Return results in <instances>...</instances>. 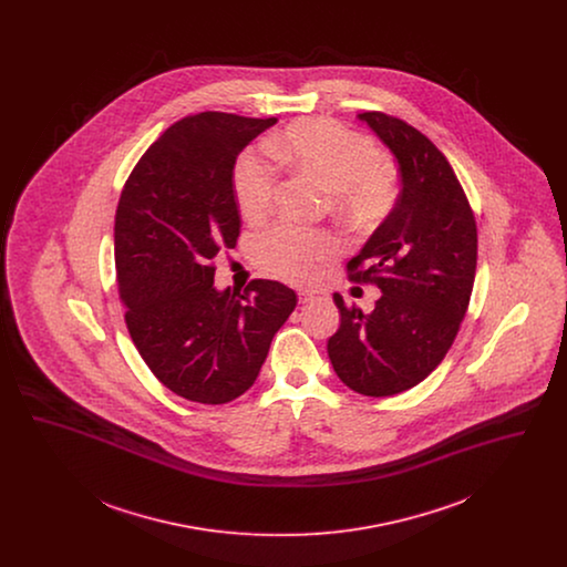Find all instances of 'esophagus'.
I'll list each match as a JSON object with an SVG mask.
<instances>
[{
    "mask_svg": "<svg viewBox=\"0 0 567 567\" xmlns=\"http://www.w3.org/2000/svg\"><path fill=\"white\" fill-rule=\"evenodd\" d=\"M317 296H319V293H317V291H310V289H299V291H297L299 303H308V301H312Z\"/></svg>",
    "mask_w": 567,
    "mask_h": 567,
    "instance_id": "1",
    "label": "esophagus"
}]
</instances>
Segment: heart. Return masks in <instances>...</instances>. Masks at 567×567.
<instances>
[{"label":"heart","mask_w":567,"mask_h":567,"mask_svg":"<svg viewBox=\"0 0 567 567\" xmlns=\"http://www.w3.org/2000/svg\"><path fill=\"white\" fill-rule=\"evenodd\" d=\"M268 155L315 181L327 193L329 213L352 231H374L391 215L400 197L395 163L377 151L370 135L331 118H301L270 137ZM236 202L246 220L270 215L278 190V167L248 148L231 174ZM342 252V243L327 229H293L278 225L255 243L257 266L274 278L303 285L319 276L327 261Z\"/></svg>","instance_id":"b5f03b06"}]
</instances>
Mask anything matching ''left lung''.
Returning a JSON list of instances; mask_svg holds the SVG:
<instances>
[{"instance_id": "obj_1", "label": "left lung", "mask_w": 567, "mask_h": 567, "mask_svg": "<svg viewBox=\"0 0 567 567\" xmlns=\"http://www.w3.org/2000/svg\"><path fill=\"white\" fill-rule=\"evenodd\" d=\"M361 118L398 157L404 187L347 264L352 282L374 285L382 297L363 315L333 293L342 319L327 352L349 389L389 398L430 377L453 347L474 287L478 231L455 169L427 135L380 110Z\"/></svg>"}]
</instances>
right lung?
<instances>
[{
	"label": "right lung",
	"mask_w": 567,
	"mask_h": 567,
	"mask_svg": "<svg viewBox=\"0 0 567 567\" xmlns=\"http://www.w3.org/2000/svg\"><path fill=\"white\" fill-rule=\"evenodd\" d=\"M274 123L213 110L187 116L146 148L121 190L114 266L125 324L148 370L189 402L227 404L248 391L296 310V291L278 280L215 289V259L243 227L234 165Z\"/></svg>",
	"instance_id": "obj_1"
}]
</instances>
